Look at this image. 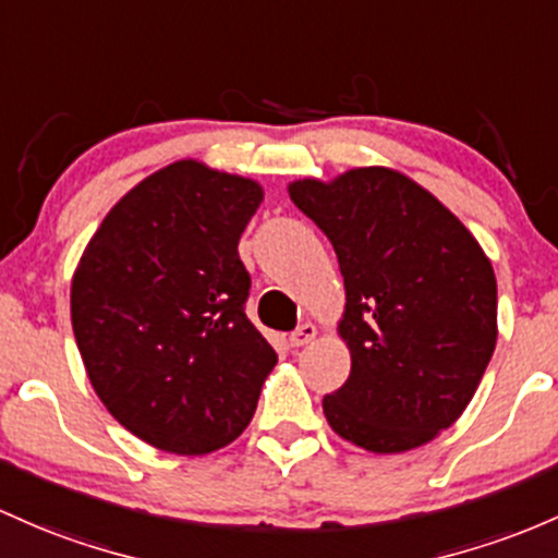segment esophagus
Returning <instances> with one entry per match:
<instances>
[{"label": "esophagus", "mask_w": 558, "mask_h": 558, "mask_svg": "<svg viewBox=\"0 0 558 558\" xmlns=\"http://www.w3.org/2000/svg\"><path fill=\"white\" fill-rule=\"evenodd\" d=\"M317 339V326L315 323H304L302 328H296L291 333V347H304V344H310V341H315Z\"/></svg>", "instance_id": "1"}]
</instances>
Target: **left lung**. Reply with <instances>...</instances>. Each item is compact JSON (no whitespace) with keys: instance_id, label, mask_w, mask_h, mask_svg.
Masks as SVG:
<instances>
[{"instance_id":"1","label":"left lung","mask_w":558,"mask_h":558,"mask_svg":"<svg viewBox=\"0 0 558 558\" xmlns=\"http://www.w3.org/2000/svg\"><path fill=\"white\" fill-rule=\"evenodd\" d=\"M333 243L344 278L336 333L352 357L323 400L328 426L395 456L461 418L498 341V283L471 230L434 193L391 167L289 182Z\"/></svg>"}]
</instances>
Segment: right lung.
Wrapping results in <instances>:
<instances>
[{
	"label": "right lung",
	"mask_w": 558,
	"mask_h": 558,
	"mask_svg": "<svg viewBox=\"0 0 558 558\" xmlns=\"http://www.w3.org/2000/svg\"><path fill=\"white\" fill-rule=\"evenodd\" d=\"M256 180L180 158L137 182L89 238L71 323L92 389L143 442L206 456L243 434L278 354L248 320L238 241Z\"/></svg>",
	"instance_id": "add662e5"
}]
</instances>
